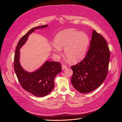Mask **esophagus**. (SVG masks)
<instances>
[{
  "label": "esophagus",
  "mask_w": 122,
  "mask_h": 122,
  "mask_svg": "<svg viewBox=\"0 0 122 122\" xmlns=\"http://www.w3.org/2000/svg\"><path fill=\"white\" fill-rule=\"evenodd\" d=\"M61 67H62V70H65V69H66L67 68V66H66V65H62V66H61Z\"/></svg>",
  "instance_id": "1"
}]
</instances>
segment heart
I'll return each instance as SVG.
<instances>
[{"mask_svg":"<svg viewBox=\"0 0 122 122\" xmlns=\"http://www.w3.org/2000/svg\"><path fill=\"white\" fill-rule=\"evenodd\" d=\"M89 44L90 38L86 33L70 28L58 33L55 38L53 50L59 52L65 48L66 56L70 61L75 62L84 57Z\"/></svg>","mask_w":122,"mask_h":122,"instance_id":"heart-1","label":"heart"}]
</instances>
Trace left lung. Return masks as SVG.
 <instances>
[{"label":"left lung","instance_id":"8db88e82","mask_svg":"<svg viewBox=\"0 0 122 122\" xmlns=\"http://www.w3.org/2000/svg\"><path fill=\"white\" fill-rule=\"evenodd\" d=\"M110 51L106 40L94 29L86 55L83 60L71 66V82L76 90L86 94L94 91L107 75Z\"/></svg>","mask_w":122,"mask_h":122}]
</instances>
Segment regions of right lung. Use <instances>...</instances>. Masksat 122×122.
Segmentation results:
<instances>
[{
  "mask_svg": "<svg viewBox=\"0 0 122 122\" xmlns=\"http://www.w3.org/2000/svg\"><path fill=\"white\" fill-rule=\"evenodd\" d=\"M47 26H39L29 30L19 40L14 56V70L21 86L26 91L38 97L45 96L52 91L54 86L55 77L62 70L61 64L56 61H46L36 71L27 72L22 68L20 64L19 49L31 33L36 29L45 28Z\"/></svg>",
  "mask_w": 122,
  "mask_h": 122,
  "instance_id": "add662e5",
  "label": "right lung"
}]
</instances>
